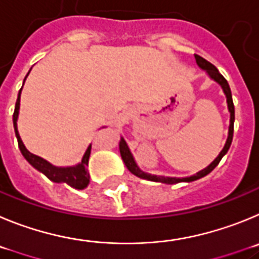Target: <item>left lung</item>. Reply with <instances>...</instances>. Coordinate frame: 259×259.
Instances as JSON below:
<instances>
[{
    "instance_id": "8db88e82",
    "label": "left lung",
    "mask_w": 259,
    "mask_h": 259,
    "mask_svg": "<svg viewBox=\"0 0 259 259\" xmlns=\"http://www.w3.org/2000/svg\"><path fill=\"white\" fill-rule=\"evenodd\" d=\"M195 59H196L197 66L202 69V71L206 72L209 77L211 78L213 81H215L218 85L222 88L223 93L226 95V101H227V108H228V112H230V126H228V137H227V141H226L225 147L222 148V151L220 152V155L217 156L214 158V161L210 162L206 167H204L202 170L197 171L196 174H193V176L190 177H183V178H177V177H165V176H155V174H150V173H146L141 167L138 166V164L135 162L134 160V156L133 153L130 152L129 147H127L126 142L125 139L121 137L120 139V143H118V148H120V155L121 158H122V161L124 164L126 165L127 170H129L130 173L134 174V176L139 177L142 179H147V181H152V182H160V183H165V185H176V183H181V182H193V181H197V179L202 178V177L208 176L210 173L211 170L217 166V165L220 164V161L222 160L223 156L227 153L228 148L231 146V142H232V137H234V121H235V107H234V102H232V94H231V89H230V86H228V82L226 81V78L223 77L222 74L220 73V71L215 68V67L209 63L208 60H205L204 58L199 57V55H195Z\"/></svg>"
}]
</instances>
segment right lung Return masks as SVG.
<instances>
[{
    "mask_svg": "<svg viewBox=\"0 0 259 259\" xmlns=\"http://www.w3.org/2000/svg\"><path fill=\"white\" fill-rule=\"evenodd\" d=\"M29 72H31V69H29ZM29 72L27 73L25 78L28 77ZM23 85H24V83H23ZM22 89L19 90V94H18V99H16L15 103V111H14L13 115L14 130H15L16 139H18V144H19V150L20 152H22V155L24 156L25 160H27L34 169L41 171L42 174H45L51 182H55V183H67V185L76 188V190H83V188H86L90 182V176L89 171H88V162H89L92 144H89V147L86 148L85 153H83L82 156V160H81L77 165H74V166H55V165L50 164L48 160L39 157V156L37 155H33V153L29 152V151L25 148L24 143H23L22 138H20L19 132H18V124H16V122H18V117H19L20 94H22Z\"/></svg>",
    "mask_w": 259,
    "mask_h": 259,
    "instance_id": "1",
    "label": "right lung"
}]
</instances>
